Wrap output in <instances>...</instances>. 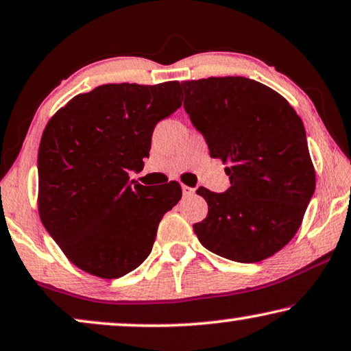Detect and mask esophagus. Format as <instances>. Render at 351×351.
I'll return each mask as SVG.
<instances>
[{
  "mask_svg": "<svg viewBox=\"0 0 351 351\" xmlns=\"http://www.w3.org/2000/svg\"><path fill=\"white\" fill-rule=\"evenodd\" d=\"M182 193H184V196H191L193 193H195V188L191 186H186V185H182Z\"/></svg>",
  "mask_w": 351,
  "mask_h": 351,
  "instance_id": "34e87169",
  "label": "esophagus"
}]
</instances>
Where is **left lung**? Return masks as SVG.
<instances>
[{
  "mask_svg": "<svg viewBox=\"0 0 351 351\" xmlns=\"http://www.w3.org/2000/svg\"><path fill=\"white\" fill-rule=\"evenodd\" d=\"M182 88L210 156L230 163L225 193L197 188L209 213L193 230L215 255L266 260L296 234L315 191L302 120L277 91L247 77L188 80Z\"/></svg>",
  "mask_w": 351,
  "mask_h": 351,
  "instance_id": "1",
  "label": "left lung"
}]
</instances>
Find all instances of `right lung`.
<instances>
[{
  "mask_svg": "<svg viewBox=\"0 0 351 351\" xmlns=\"http://www.w3.org/2000/svg\"><path fill=\"white\" fill-rule=\"evenodd\" d=\"M182 106L180 84H108L74 96L39 144V217L69 261L119 278L150 255L161 217L182 197L177 182L130 179L149 156L156 123Z\"/></svg>",
  "mask_w": 351,
  "mask_h": 351,
  "instance_id": "add662e5",
  "label": "right lung"
}]
</instances>
